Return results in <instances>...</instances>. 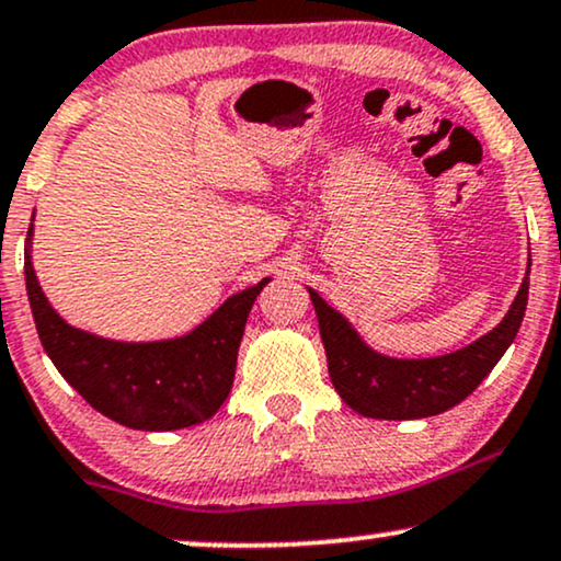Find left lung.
Masks as SVG:
<instances>
[{
	"mask_svg": "<svg viewBox=\"0 0 561 561\" xmlns=\"http://www.w3.org/2000/svg\"><path fill=\"white\" fill-rule=\"evenodd\" d=\"M308 293L319 316L329 376L342 400L366 417L415 421L460 404L507 353L528 306V274L499 327L457 353L421 360L387 357L370 350L340 310L313 289Z\"/></svg>",
	"mask_w": 561,
	"mask_h": 561,
	"instance_id": "obj_1",
	"label": "left lung"
}]
</instances>
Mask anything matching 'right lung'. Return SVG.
Returning a JSON list of instances; mask_svg holds the SVG:
<instances>
[{
    "mask_svg": "<svg viewBox=\"0 0 561 561\" xmlns=\"http://www.w3.org/2000/svg\"><path fill=\"white\" fill-rule=\"evenodd\" d=\"M25 245V287L46 355L83 400L119 426L178 431L204 423L227 400L248 313L268 279L232 295L191 334L114 342L70 327L46 300Z\"/></svg>",
    "mask_w": 561,
    "mask_h": 561,
    "instance_id": "1",
    "label": "right lung"
}]
</instances>
